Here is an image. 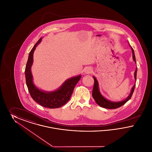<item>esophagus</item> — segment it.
<instances>
[{"label":"esophagus","instance_id":"1","mask_svg":"<svg viewBox=\"0 0 152 152\" xmlns=\"http://www.w3.org/2000/svg\"><path fill=\"white\" fill-rule=\"evenodd\" d=\"M92 69L91 68H87L86 69H85V73H87V74H89V73H90L92 72Z\"/></svg>","mask_w":152,"mask_h":152}]
</instances>
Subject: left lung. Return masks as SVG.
I'll use <instances>...</instances> for the list:
<instances>
[{"label": "left lung", "instance_id": "1", "mask_svg": "<svg viewBox=\"0 0 152 152\" xmlns=\"http://www.w3.org/2000/svg\"><path fill=\"white\" fill-rule=\"evenodd\" d=\"M130 47H131L132 51L133 59L134 61L135 62V63H136L134 50H133V49L132 48V47L131 46H130ZM137 68H136V69L135 70V72H134V79L136 81V78H137ZM93 77L94 79V83L93 91H92V96H93L94 100L96 101V102L99 106H100L102 108H104L116 109L121 107L123 105H124L131 98V97L133 94V93L134 92V87L136 86V84H134L133 87H132V88L131 89L130 94L124 100L117 101V102H113V101H109L108 100H107V99H105L101 94L100 92V90H99V88L98 81L97 80L96 78L94 76H93Z\"/></svg>", "mask_w": 152, "mask_h": 152}]
</instances>
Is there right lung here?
Here are the masks:
<instances>
[{"label":"right lung","instance_id":"right-lung-1","mask_svg":"<svg viewBox=\"0 0 152 152\" xmlns=\"http://www.w3.org/2000/svg\"><path fill=\"white\" fill-rule=\"evenodd\" d=\"M42 37L37 41L30 51L28 61L25 69L26 84L31 96L34 101L45 108H58L64 105L69 100L74 88L79 81L81 75L73 77L66 80L57 90L52 92H45L39 89L34 85L31 72V66L33 64L34 52L37 45L42 41Z\"/></svg>","mask_w":152,"mask_h":152}]
</instances>
